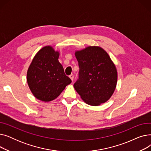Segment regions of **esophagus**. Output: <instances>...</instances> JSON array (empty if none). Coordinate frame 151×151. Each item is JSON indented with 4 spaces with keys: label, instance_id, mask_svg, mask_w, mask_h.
Segmentation results:
<instances>
[{
    "label": "esophagus",
    "instance_id": "1",
    "mask_svg": "<svg viewBox=\"0 0 151 151\" xmlns=\"http://www.w3.org/2000/svg\"><path fill=\"white\" fill-rule=\"evenodd\" d=\"M69 77H70V78L71 79V81H73V78H74V75H73V74H71L70 76H69Z\"/></svg>",
    "mask_w": 151,
    "mask_h": 151
}]
</instances>
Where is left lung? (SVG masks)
I'll return each mask as SVG.
<instances>
[{"label":"left lung","instance_id":"left-lung-1","mask_svg":"<svg viewBox=\"0 0 151 151\" xmlns=\"http://www.w3.org/2000/svg\"><path fill=\"white\" fill-rule=\"evenodd\" d=\"M80 67L73 86L87 104L98 106L108 101L116 89V68L108 53L99 46L75 52Z\"/></svg>","mask_w":151,"mask_h":151}]
</instances>
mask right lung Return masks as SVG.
I'll list each match as a JSON object with an SVG mask.
<instances>
[{"mask_svg": "<svg viewBox=\"0 0 151 151\" xmlns=\"http://www.w3.org/2000/svg\"><path fill=\"white\" fill-rule=\"evenodd\" d=\"M59 56V52L51 46H45L36 54L28 68L29 87L40 100L50 101L56 99L71 83L58 60Z\"/></svg>", "mask_w": 151, "mask_h": 151, "instance_id": "obj_1", "label": "right lung"}]
</instances>
